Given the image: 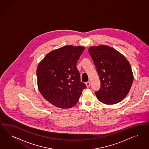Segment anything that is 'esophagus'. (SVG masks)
<instances>
[{
  "label": "esophagus",
  "instance_id": "obj_1",
  "mask_svg": "<svg viewBox=\"0 0 149 149\" xmlns=\"http://www.w3.org/2000/svg\"><path fill=\"white\" fill-rule=\"evenodd\" d=\"M86 86H87V87L89 88V87H90L91 85L90 82V81H87V82H86Z\"/></svg>",
  "mask_w": 149,
  "mask_h": 149
}]
</instances>
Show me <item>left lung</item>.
Masks as SVG:
<instances>
[{"label": "left lung", "instance_id": "1", "mask_svg": "<svg viewBox=\"0 0 149 149\" xmlns=\"http://www.w3.org/2000/svg\"><path fill=\"white\" fill-rule=\"evenodd\" d=\"M88 52L101 83L99 91L95 92L97 99L109 105L120 102L128 95L134 79L129 62L107 45L91 46Z\"/></svg>", "mask_w": 149, "mask_h": 149}]
</instances>
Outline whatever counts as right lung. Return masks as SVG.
<instances>
[{
  "instance_id": "1",
  "label": "right lung",
  "mask_w": 149,
  "mask_h": 149,
  "mask_svg": "<svg viewBox=\"0 0 149 149\" xmlns=\"http://www.w3.org/2000/svg\"><path fill=\"white\" fill-rule=\"evenodd\" d=\"M85 47L67 45L45 56L36 69L38 87L51 104L59 108L77 104L86 85L80 81L77 67Z\"/></svg>"
}]
</instances>
